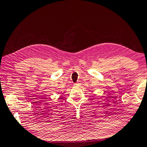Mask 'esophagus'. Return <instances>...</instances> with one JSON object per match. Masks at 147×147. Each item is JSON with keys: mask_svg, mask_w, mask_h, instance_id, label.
Returning a JSON list of instances; mask_svg holds the SVG:
<instances>
[{"mask_svg": "<svg viewBox=\"0 0 147 147\" xmlns=\"http://www.w3.org/2000/svg\"><path fill=\"white\" fill-rule=\"evenodd\" d=\"M80 83H74V86L78 87V86H80Z\"/></svg>", "mask_w": 147, "mask_h": 147, "instance_id": "34e87169", "label": "esophagus"}]
</instances>
